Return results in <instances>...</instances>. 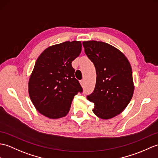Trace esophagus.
<instances>
[{
  "label": "esophagus",
  "mask_w": 158,
  "mask_h": 158,
  "mask_svg": "<svg viewBox=\"0 0 158 158\" xmlns=\"http://www.w3.org/2000/svg\"><path fill=\"white\" fill-rule=\"evenodd\" d=\"M80 84L81 85V86L84 85V80H81L80 81Z\"/></svg>",
  "instance_id": "34e87169"
}]
</instances>
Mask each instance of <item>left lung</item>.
Returning a JSON list of instances; mask_svg holds the SVG:
<instances>
[{
	"label": "left lung",
	"instance_id": "8db88e82",
	"mask_svg": "<svg viewBox=\"0 0 158 158\" xmlns=\"http://www.w3.org/2000/svg\"><path fill=\"white\" fill-rule=\"evenodd\" d=\"M85 52L96 71L95 89L87 100L94 103V113L102 119H110L122 112L134 92L132 69L127 57L103 42H83Z\"/></svg>",
	"mask_w": 158,
	"mask_h": 158
}]
</instances>
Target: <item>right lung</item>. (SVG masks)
I'll list each match as a JSON object with an SVG mask.
<instances>
[{
  "label": "right lung",
  "instance_id": "add662e5",
  "mask_svg": "<svg viewBox=\"0 0 158 158\" xmlns=\"http://www.w3.org/2000/svg\"><path fill=\"white\" fill-rule=\"evenodd\" d=\"M81 48L79 41L64 42L48 47L38 58L29 80V94L44 116L52 119L65 116L75 95L83 91L71 64Z\"/></svg>",
  "mask_w": 158,
  "mask_h": 158
}]
</instances>
